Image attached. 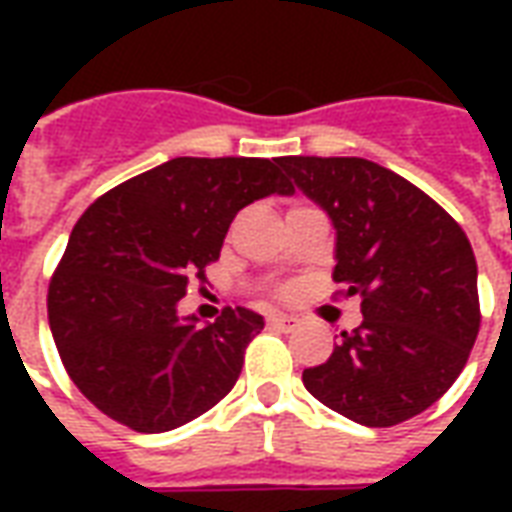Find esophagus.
<instances>
[{
  "mask_svg": "<svg viewBox=\"0 0 512 512\" xmlns=\"http://www.w3.org/2000/svg\"><path fill=\"white\" fill-rule=\"evenodd\" d=\"M268 323H271V326H274V329H285V332H288V329H296V318H293V315H285V312H274V315H268Z\"/></svg>",
  "mask_w": 512,
  "mask_h": 512,
  "instance_id": "obj_1",
  "label": "esophagus"
}]
</instances>
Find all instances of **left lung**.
Here are the masks:
<instances>
[{"mask_svg":"<svg viewBox=\"0 0 512 512\" xmlns=\"http://www.w3.org/2000/svg\"><path fill=\"white\" fill-rule=\"evenodd\" d=\"M279 164L329 213L332 277L362 299L365 315L301 381L367 428L417 417L461 376L480 332L469 238L439 202L376 161L282 156Z\"/></svg>","mask_w":512,"mask_h":512,"instance_id":"obj_1","label":"left lung"}]
</instances>
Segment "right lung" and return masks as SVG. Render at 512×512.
I'll use <instances>...</instances> for the list:
<instances>
[{
  "label": "right lung",
  "instance_id": "obj_1",
  "mask_svg": "<svg viewBox=\"0 0 512 512\" xmlns=\"http://www.w3.org/2000/svg\"><path fill=\"white\" fill-rule=\"evenodd\" d=\"M279 161L172 158L106 191L73 227L49 285V326L68 376L136 433L205 414L235 386L263 315L224 307L213 323L178 301L219 260L235 213L293 194Z\"/></svg>",
  "mask_w": 512,
  "mask_h": 512
}]
</instances>
